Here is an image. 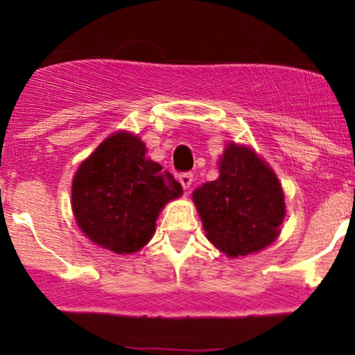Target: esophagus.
<instances>
[{"mask_svg": "<svg viewBox=\"0 0 355 355\" xmlns=\"http://www.w3.org/2000/svg\"><path fill=\"white\" fill-rule=\"evenodd\" d=\"M178 180H180V183H182L183 189L189 190L190 187H191V182H193V175H191L190 172H187V173H180V177H178Z\"/></svg>", "mask_w": 355, "mask_h": 355, "instance_id": "obj_1", "label": "esophagus"}]
</instances>
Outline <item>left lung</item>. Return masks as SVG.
<instances>
[{"instance_id":"obj_1","label":"left lung","mask_w":355,"mask_h":355,"mask_svg":"<svg viewBox=\"0 0 355 355\" xmlns=\"http://www.w3.org/2000/svg\"><path fill=\"white\" fill-rule=\"evenodd\" d=\"M284 190L254 148L230 141L218 160V178L191 193L207 239L230 259L274 243L285 218Z\"/></svg>"}]
</instances>
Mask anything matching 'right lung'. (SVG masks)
Here are the masks:
<instances>
[{
  "mask_svg": "<svg viewBox=\"0 0 355 355\" xmlns=\"http://www.w3.org/2000/svg\"><path fill=\"white\" fill-rule=\"evenodd\" d=\"M182 185L146 157L135 133H112L81 162L71 183L76 225L95 245L118 255L135 254L150 242L157 218Z\"/></svg>",
  "mask_w": 355,
  "mask_h": 355,
  "instance_id": "obj_1",
  "label": "right lung"
}]
</instances>
